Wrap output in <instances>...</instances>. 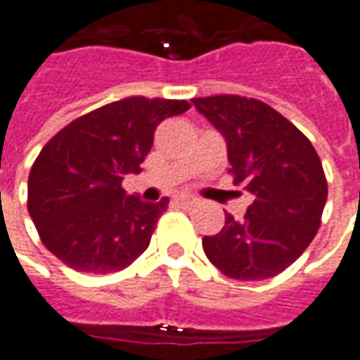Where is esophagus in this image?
<instances>
[{
    "mask_svg": "<svg viewBox=\"0 0 360 360\" xmlns=\"http://www.w3.org/2000/svg\"><path fill=\"white\" fill-rule=\"evenodd\" d=\"M176 204L184 205V207H192V205L198 204V200H195L194 195L184 194V195H178V198H176Z\"/></svg>",
    "mask_w": 360,
    "mask_h": 360,
    "instance_id": "34e87169",
    "label": "esophagus"
}]
</instances>
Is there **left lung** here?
<instances>
[{"mask_svg": "<svg viewBox=\"0 0 360 360\" xmlns=\"http://www.w3.org/2000/svg\"><path fill=\"white\" fill-rule=\"evenodd\" d=\"M192 103L225 137L233 184L255 195L241 221L225 213L221 231L205 235V255L229 278H272L319 229L327 202L321 160L309 139L262 101L210 96Z\"/></svg>", "mask_w": 360, "mask_h": 360, "instance_id": "1", "label": "left lung"}]
</instances>
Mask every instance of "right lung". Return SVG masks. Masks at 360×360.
Returning <instances> with one entry per match:
<instances>
[{
  "label": "right lung",
  "instance_id": "right-lung-1",
  "mask_svg": "<svg viewBox=\"0 0 360 360\" xmlns=\"http://www.w3.org/2000/svg\"><path fill=\"white\" fill-rule=\"evenodd\" d=\"M188 109L184 100L125 98L74 119L44 145L29 174L27 207L56 259L108 274L147 251L168 198L148 204L121 182L141 172L158 123Z\"/></svg>",
  "mask_w": 360,
  "mask_h": 360
}]
</instances>
